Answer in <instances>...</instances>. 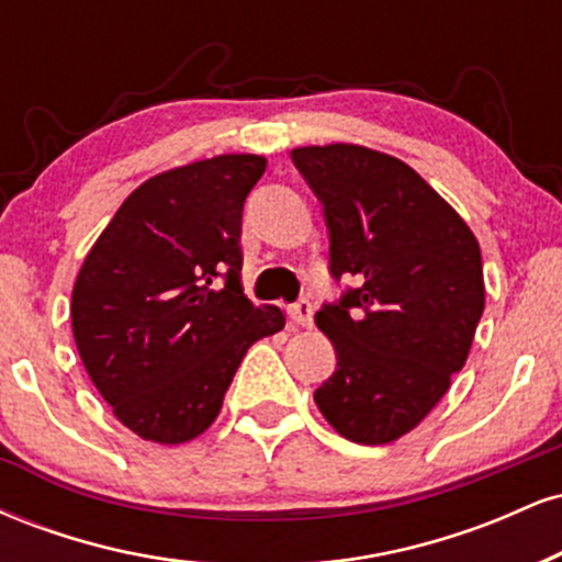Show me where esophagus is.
<instances>
[{
  "label": "esophagus",
  "instance_id": "1",
  "mask_svg": "<svg viewBox=\"0 0 562 562\" xmlns=\"http://www.w3.org/2000/svg\"><path fill=\"white\" fill-rule=\"evenodd\" d=\"M288 317H290V322H293V325H299V327H312V322H314V308H312V303H308L306 299L295 301L293 306H288Z\"/></svg>",
  "mask_w": 562,
  "mask_h": 562
}]
</instances>
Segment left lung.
Listing matches in <instances>:
<instances>
[{"label":"left lung","mask_w":562,"mask_h":562,"mask_svg":"<svg viewBox=\"0 0 562 562\" xmlns=\"http://www.w3.org/2000/svg\"><path fill=\"white\" fill-rule=\"evenodd\" d=\"M290 158L325 211L333 280H357L314 317L338 357L314 402L348 441H396L465 367L486 295L479 240L404 160L359 145Z\"/></svg>","instance_id":"obj_1"}]
</instances>
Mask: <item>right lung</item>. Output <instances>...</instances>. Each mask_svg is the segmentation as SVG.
Returning <instances> with one entry per match:
<instances>
[{
	"mask_svg": "<svg viewBox=\"0 0 562 562\" xmlns=\"http://www.w3.org/2000/svg\"><path fill=\"white\" fill-rule=\"evenodd\" d=\"M263 171L261 156H216L158 173L83 259L76 348L113 415L145 441L203 434L245 351L285 327L280 308L254 306L240 285L243 205Z\"/></svg>",
	"mask_w": 562,
	"mask_h": 562,
	"instance_id": "obj_1",
	"label": "right lung"
}]
</instances>
